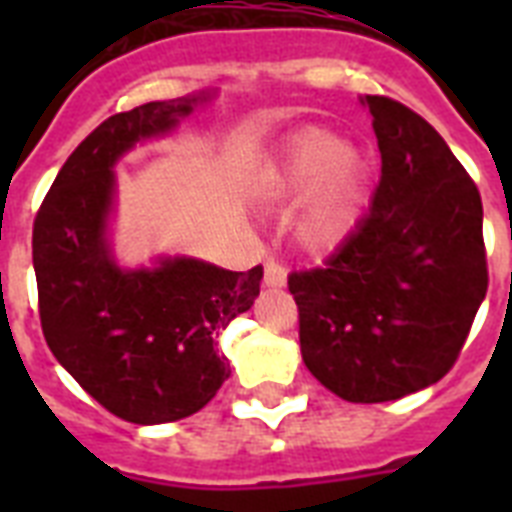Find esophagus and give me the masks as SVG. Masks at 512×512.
Instances as JSON below:
<instances>
[{
	"instance_id": "esophagus-1",
	"label": "esophagus",
	"mask_w": 512,
	"mask_h": 512,
	"mask_svg": "<svg viewBox=\"0 0 512 512\" xmlns=\"http://www.w3.org/2000/svg\"><path fill=\"white\" fill-rule=\"evenodd\" d=\"M265 284L268 287H284L287 284V268L276 260H268L265 263Z\"/></svg>"
}]
</instances>
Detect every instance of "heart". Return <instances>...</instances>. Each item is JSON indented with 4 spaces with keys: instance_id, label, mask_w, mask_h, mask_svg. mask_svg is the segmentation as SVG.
Instances as JSON below:
<instances>
[{
    "instance_id": "heart-1",
    "label": "heart",
    "mask_w": 512,
    "mask_h": 512,
    "mask_svg": "<svg viewBox=\"0 0 512 512\" xmlns=\"http://www.w3.org/2000/svg\"><path fill=\"white\" fill-rule=\"evenodd\" d=\"M281 201H300L295 236L305 249H335L356 228L366 191V159L321 127L297 132L273 175Z\"/></svg>"
}]
</instances>
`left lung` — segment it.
<instances>
[{
	"mask_svg": "<svg viewBox=\"0 0 512 512\" xmlns=\"http://www.w3.org/2000/svg\"><path fill=\"white\" fill-rule=\"evenodd\" d=\"M382 156L369 212L324 268L289 273L311 374L380 404L454 366L489 287L484 207L446 140L398 100L366 95Z\"/></svg>",
	"mask_w": 512,
	"mask_h": 512,
	"instance_id": "left-lung-1",
	"label": "left lung"
}]
</instances>
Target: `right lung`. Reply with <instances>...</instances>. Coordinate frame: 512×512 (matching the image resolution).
<instances>
[{"instance_id":"obj_1","label":"right lung","mask_w":512,"mask_h":512,"mask_svg":"<svg viewBox=\"0 0 512 512\" xmlns=\"http://www.w3.org/2000/svg\"><path fill=\"white\" fill-rule=\"evenodd\" d=\"M207 100L201 92L108 116L68 156L34 220L44 340L103 409L135 425L183 420L215 398L231 374L217 335L260 295L263 265L236 273L164 257L122 271L108 249L114 164Z\"/></svg>"}]
</instances>
